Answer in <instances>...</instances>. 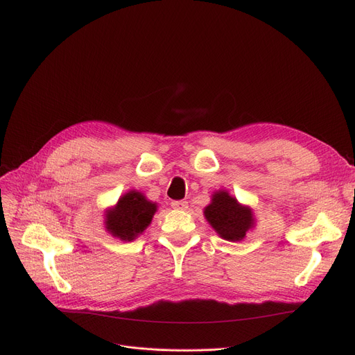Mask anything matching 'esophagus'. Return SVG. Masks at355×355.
<instances>
[{"label": "esophagus", "instance_id": "obj_1", "mask_svg": "<svg viewBox=\"0 0 355 355\" xmlns=\"http://www.w3.org/2000/svg\"><path fill=\"white\" fill-rule=\"evenodd\" d=\"M171 207L177 210H185L189 207V202L182 200H175V201H171Z\"/></svg>", "mask_w": 355, "mask_h": 355}]
</instances>
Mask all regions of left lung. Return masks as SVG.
Wrapping results in <instances>:
<instances>
[{"mask_svg": "<svg viewBox=\"0 0 355 355\" xmlns=\"http://www.w3.org/2000/svg\"><path fill=\"white\" fill-rule=\"evenodd\" d=\"M204 214L213 229L229 241L241 240L253 226L250 209L240 206L237 200L230 197L227 191L216 193L210 206L204 210Z\"/></svg>", "mask_w": 355, "mask_h": 355, "instance_id": "left-lung-1", "label": "left lung"}]
</instances>
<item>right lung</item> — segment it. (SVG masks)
Listing matches in <instances>:
<instances>
[{"label": "right lung", "mask_w": 355, "mask_h": 355, "mask_svg": "<svg viewBox=\"0 0 355 355\" xmlns=\"http://www.w3.org/2000/svg\"><path fill=\"white\" fill-rule=\"evenodd\" d=\"M157 206L141 193L129 191L106 216V229L122 240H134L153 220Z\"/></svg>", "instance_id": "obj_1"}]
</instances>
